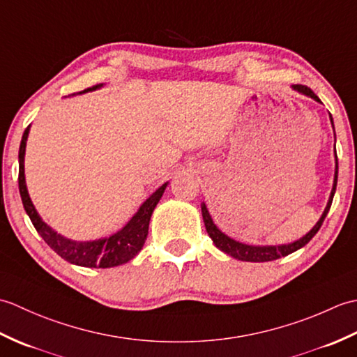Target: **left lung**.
I'll return each instance as SVG.
<instances>
[{
  "instance_id": "left-lung-1",
  "label": "left lung",
  "mask_w": 357,
  "mask_h": 357,
  "mask_svg": "<svg viewBox=\"0 0 357 357\" xmlns=\"http://www.w3.org/2000/svg\"><path fill=\"white\" fill-rule=\"evenodd\" d=\"M294 90H298V92L304 93L310 98H313L314 101H319L321 100L314 95V92L310 87L307 86H302V84H294L293 86ZM330 119H331V124H333V118L330 115ZM336 151V150H335ZM336 185H337V156H336V172H335V184H333V190H331V195H330V199H328V204L327 207H325L324 213L321 216L319 221H317V224L313 227L312 230H310L304 238H301L299 241L293 242V244H287V245H275V247H255V245H247V244H242V242H238L234 241L231 238L227 236V234H224L221 230L218 229V227L213 224V221H211V216L208 213V210L206 207V204H202L201 206V210H202V218H204V224H206V229H207V233L208 236L211 238V241L215 242V245L222 250L224 253L230 255L233 257H236V259L239 261H248V262H267V261H275V259H279V257L282 256H288L290 253L296 252V250H299L304 247L305 244H308L310 241H312V238L314 236V234L319 231L321 225L324 222L325 216H327L328 210L331 207V202H333V196H335V192H336Z\"/></svg>"
}]
</instances>
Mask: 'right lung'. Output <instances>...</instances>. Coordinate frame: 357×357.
Returning <instances> with one entry per match:
<instances>
[{"label": "right lung", "mask_w": 357, "mask_h": 357, "mask_svg": "<svg viewBox=\"0 0 357 357\" xmlns=\"http://www.w3.org/2000/svg\"><path fill=\"white\" fill-rule=\"evenodd\" d=\"M102 84H96L82 90L79 93H86L89 90H95L101 87ZM29 135V127L22 133L21 146H20V174H18V185H20V195L22 206H24L26 213L29 215L30 221H32L36 231L41 234V238L45 241L53 252L59 255L67 262L81 265V267L89 268H110L116 267V265L126 264L139 253L144 242L147 239L149 234V222L151 213L156 207V204L161 199V196L165 190L167 183L162 184L158 190L150 196V198L142 204L139 210L136 211L135 216L128 221V224L123 230L112 234L110 238L90 241V242H77L66 239L61 234L53 231L50 227L43 222L40 215L36 213L32 201L29 198L26 179H24V153H26V141Z\"/></svg>", "instance_id": "right-lung-1"}]
</instances>
